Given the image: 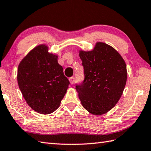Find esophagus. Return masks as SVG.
<instances>
[{"label":"esophagus","mask_w":151,"mask_h":151,"mask_svg":"<svg viewBox=\"0 0 151 151\" xmlns=\"http://www.w3.org/2000/svg\"><path fill=\"white\" fill-rule=\"evenodd\" d=\"M69 82H70V84H73L74 83H75V78H74V77H70L69 78Z\"/></svg>","instance_id":"1"}]
</instances>
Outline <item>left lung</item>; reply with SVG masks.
Wrapping results in <instances>:
<instances>
[{"instance_id":"left-lung-1","label":"left lung","mask_w":151,"mask_h":151,"mask_svg":"<svg viewBox=\"0 0 151 151\" xmlns=\"http://www.w3.org/2000/svg\"><path fill=\"white\" fill-rule=\"evenodd\" d=\"M84 70L83 83L76 86L84 108L93 115L106 114L118 102L127 78L121 55L106 43H96L91 51L79 50Z\"/></svg>"}]
</instances>
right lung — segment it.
<instances>
[{
	"label": "right lung",
	"instance_id": "add662e5",
	"mask_svg": "<svg viewBox=\"0 0 151 151\" xmlns=\"http://www.w3.org/2000/svg\"><path fill=\"white\" fill-rule=\"evenodd\" d=\"M57 59L43 43L32 49L18 65L19 88L28 106L41 114L59 108L70 84Z\"/></svg>",
	"mask_w": 151,
	"mask_h": 151
}]
</instances>
